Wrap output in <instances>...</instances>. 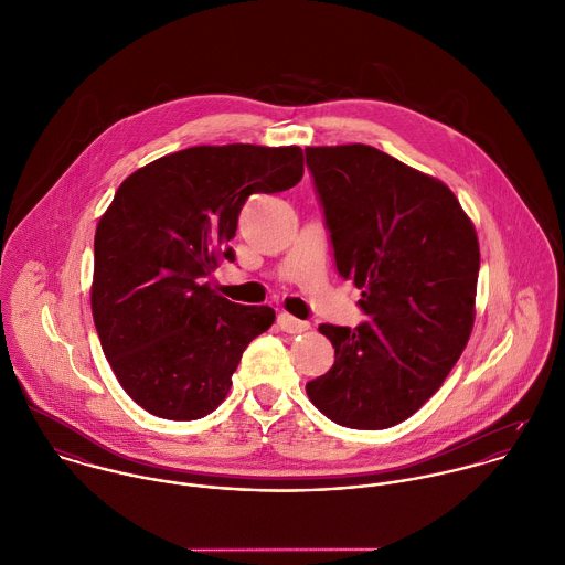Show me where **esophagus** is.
Returning <instances> with one entry per match:
<instances>
[{"instance_id":"obj_1","label":"esophagus","mask_w":565,"mask_h":565,"mask_svg":"<svg viewBox=\"0 0 565 565\" xmlns=\"http://www.w3.org/2000/svg\"><path fill=\"white\" fill-rule=\"evenodd\" d=\"M277 326H279L281 332H286V334H301V332L310 330V323L299 321V319H295V317L288 315V312H281V315L277 317Z\"/></svg>"}]
</instances>
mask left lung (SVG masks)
<instances>
[{"label": "left lung", "mask_w": 565, "mask_h": 565, "mask_svg": "<svg viewBox=\"0 0 565 565\" xmlns=\"http://www.w3.org/2000/svg\"><path fill=\"white\" fill-rule=\"evenodd\" d=\"M340 277L362 290L369 321L323 323L334 366L306 384L332 422L384 430L444 384L471 328L480 248L450 188L364 143L310 146Z\"/></svg>", "instance_id": "left-lung-1"}]
</instances>
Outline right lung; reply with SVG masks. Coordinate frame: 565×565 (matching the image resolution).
Instances as JSON below:
<instances>
[{"mask_svg":"<svg viewBox=\"0 0 565 565\" xmlns=\"http://www.w3.org/2000/svg\"><path fill=\"white\" fill-rule=\"evenodd\" d=\"M299 146H194L166 154L115 192L94 239L92 312L117 382L150 415L192 422L225 402L248 342L275 310L239 306L205 281L250 194L295 188Z\"/></svg>","mask_w":565,"mask_h":565,"instance_id":"1","label":"right lung"}]
</instances>
